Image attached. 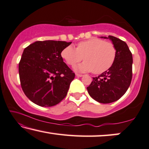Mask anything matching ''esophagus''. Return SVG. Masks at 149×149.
Wrapping results in <instances>:
<instances>
[{"label":"esophagus","mask_w":149,"mask_h":149,"mask_svg":"<svg viewBox=\"0 0 149 149\" xmlns=\"http://www.w3.org/2000/svg\"><path fill=\"white\" fill-rule=\"evenodd\" d=\"M75 76H76V77H82L83 75L82 74H75Z\"/></svg>","instance_id":"34e87169"}]
</instances>
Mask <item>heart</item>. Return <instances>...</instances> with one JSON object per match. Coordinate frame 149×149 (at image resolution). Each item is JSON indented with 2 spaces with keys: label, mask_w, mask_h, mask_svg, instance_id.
<instances>
[{
  "label": "heart",
  "mask_w": 149,
  "mask_h": 149,
  "mask_svg": "<svg viewBox=\"0 0 149 149\" xmlns=\"http://www.w3.org/2000/svg\"><path fill=\"white\" fill-rule=\"evenodd\" d=\"M61 56L71 66L84 60L75 67L78 72H93L95 74H102L108 70L116 60V49L110 42L100 38H91L81 41L76 49L68 46L63 49Z\"/></svg>",
  "instance_id": "b5f03b06"
}]
</instances>
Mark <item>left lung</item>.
I'll return each mask as SVG.
<instances>
[{
    "instance_id": "obj_1",
    "label": "left lung",
    "mask_w": 149,
    "mask_h": 149,
    "mask_svg": "<svg viewBox=\"0 0 149 149\" xmlns=\"http://www.w3.org/2000/svg\"><path fill=\"white\" fill-rule=\"evenodd\" d=\"M100 38L112 41L116 49V60L108 70L93 77L87 91L93 99L106 104L119 100L126 93L132 77L133 59L125 42L112 36Z\"/></svg>"
}]
</instances>
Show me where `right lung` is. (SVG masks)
Instances as JSON below:
<instances>
[{
  "instance_id": "right-lung-1",
  "label": "right lung",
  "mask_w": 149,
  "mask_h": 149,
  "mask_svg": "<svg viewBox=\"0 0 149 149\" xmlns=\"http://www.w3.org/2000/svg\"><path fill=\"white\" fill-rule=\"evenodd\" d=\"M65 41H36L24 49L19 63L21 86L26 96L41 107L56 105L65 97L75 74L63 62Z\"/></svg>"
}]
</instances>
